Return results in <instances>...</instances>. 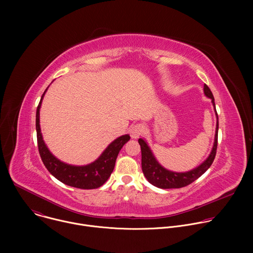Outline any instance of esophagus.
Masks as SVG:
<instances>
[{
	"mask_svg": "<svg viewBox=\"0 0 253 253\" xmlns=\"http://www.w3.org/2000/svg\"><path fill=\"white\" fill-rule=\"evenodd\" d=\"M144 129H145V127H144L143 124H136L134 126L131 127L130 129V135L133 139H137L139 138L143 132H144Z\"/></svg>",
	"mask_w": 253,
	"mask_h": 253,
	"instance_id": "34e87169",
	"label": "esophagus"
}]
</instances>
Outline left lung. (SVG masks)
Returning a JSON list of instances; mask_svg holds the SVG:
<instances>
[{
  "label": "left lung",
  "mask_w": 253,
  "mask_h": 253,
  "mask_svg": "<svg viewBox=\"0 0 253 253\" xmlns=\"http://www.w3.org/2000/svg\"><path fill=\"white\" fill-rule=\"evenodd\" d=\"M204 95L211 99L212 105L214 107V111L216 114V119H217V123H216V130H215V138L212 150L209 154V156L204 160L198 167L187 171V172H173L170 170H167L163 166L159 164V162L154 157L150 147L148 146L147 142L140 138L138 140L140 147H141V165H142V171L143 174L145 175L148 181L162 189H170V188H181L184 186L189 185L196 179H198L205 171L211 166V164L214 161L215 155H216V149H217V138H218V116L217 112H216L215 103H214V97L212 95V92L210 91L209 87L204 84Z\"/></svg>",
  "instance_id": "1"
}]
</instances>
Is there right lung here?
Here are the masks:
<instances>
[{
    "mask_svg": "<svg viewBox=\"0 0 253 253\" xmlns=\"http://www.w3.org/2000/svg\"><path fill=\"white\" fill-rule=\"evenodd\" d=\"M47 89L42 95L37 107V112H36L38 148L44 165L55 178L66 185L80 189H95L102 186L113 172L119 151L124 146V144L130 140V136L126 134L115 139L97 160L88 165L75 166L60 161L46 146L40 128V108Z\"/></svg>",
    "mask_w": 253,
    "mask_h": 253,
    "instance_id": "add662e5",
    "label": "right lung"
}]
</instances>
